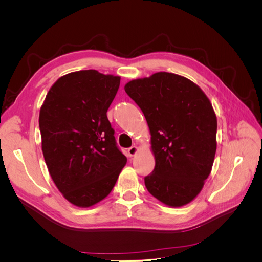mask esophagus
<instances>
[{
    "instance_id": "1",
    "label": "esophagus",
    "mask_w": 262,
    "mask_h": 262,
    "mask_svg": "<svg viewBox=\"0 0 262 262\" xmlns=\"http://www.w3.org/2000/svg\"><path fill=\"white\" fill-rule=\"evenodd\" d=\"M128 153L130 156H134L138 153V147L137 146H131L128 148Z\"/></svg>"
}]
</instances>
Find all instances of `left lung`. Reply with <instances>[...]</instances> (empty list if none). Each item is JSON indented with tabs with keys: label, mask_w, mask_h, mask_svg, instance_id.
<instances>
[{
	"label": "left lung",
	"mask_w": 262,
	"mask_h": 262,
	"mask_svg": "<svg viewBox=\"0 0 262 262\" xmlns=\"http://www.w3.org/2000/svg\"><path fill=\"white\" fill-rule=\"evenodd\" d=\"M144 114L155 156L144 178L148 192L169 207L199 194L216 152V116L209 98L188 78L158 72L125 84Z\"/></svg>",
	"instance_id": "8db88e82"
}]
</instances>
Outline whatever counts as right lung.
I'll return each instance as SVG.
<instances>
[{"label": "right lung", "mask_w": 262, "mask_h": 262, "mask_svg": "<svg viewBox=\"0 0 262 262\" xmlns=\"http://www.w3.org/2000/svg\"><path fill=\"white\" fill-rule=\"evenodd\" d=\"M119 85V76L78 71L60 77L41 106L47 167L63 196L76 207L105 199L126 163L107 118Z\"/></svg>", "instance_id": "add662e5"}]
</instances>
